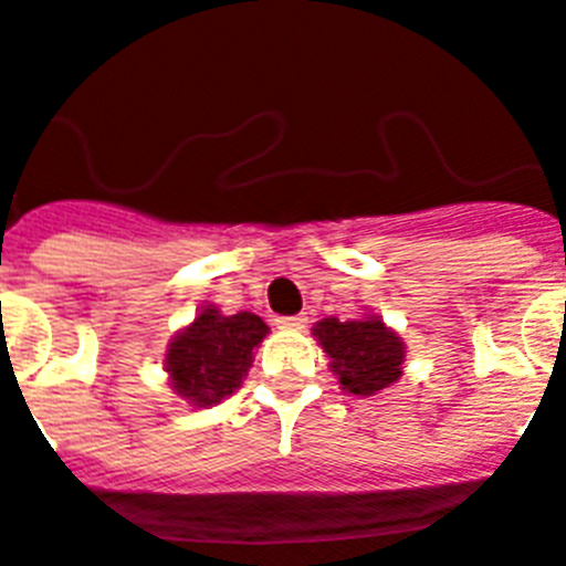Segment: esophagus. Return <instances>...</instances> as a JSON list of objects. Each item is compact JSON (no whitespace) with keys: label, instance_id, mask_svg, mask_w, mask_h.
<instances>
[{"label":"esophagus","instance_id":"esophagus-1","mask_svg":"<svg viewBox=\"0 0 566 566\" xmlns=\"http://www.w3.org/2000/svg\"><path fill=\"white\" fill-rule=\"evenodd\" d=\"M280 329H304L306 318L304 315H286V318H277Z\"/></svg>","mask_w":566,"mask_h":566}]
</instances>
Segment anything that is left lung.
<instances>
[{"label": "left lung", "mask_w": 566, "mask_h": 566, "mask_svg": "<svg viewBox=\"0 0 566 566\" xmlns=\"http://www.w3.org/2000/svg\"><path fill=\"white\" fill-rule=\"evenodd\" d=\"M312 333L329 356V368L338 374L342 388L350 395L368 397L400 377L403 342L382 324V318H324Z\"/></svg>", "instance_id": "obj_1"}]
</instances>
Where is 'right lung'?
Segmentation results:
<instances>
[{
  "label": "right lung",
  "instance_id": "add662e5",
  "mask_svg": "<svg viewBox=\"0 0 566 566\" xmlns=\"http://www.w3.org/2000/svg\"><path fill=\"white\" fill-rule=\"evenodd\" d=\"M265 333V321L254 312L221 315L216 306H207L169 345L166 370L171 388L192 406L219 403L239 388Z\"/></svg>",
  "mask_w": 566,
  "mask_h": 566
}]
</instances>
